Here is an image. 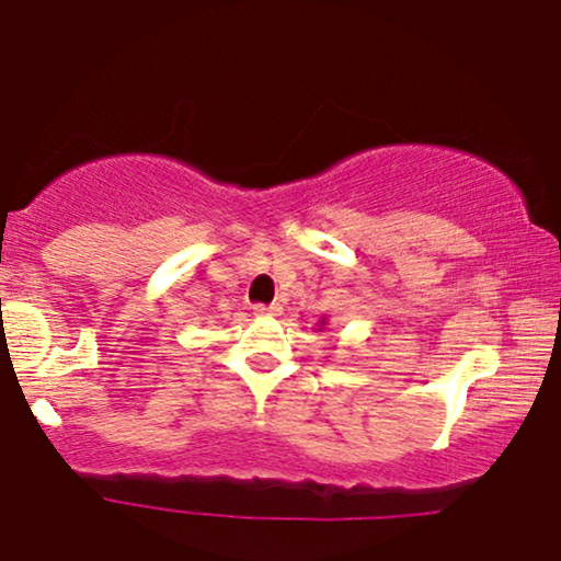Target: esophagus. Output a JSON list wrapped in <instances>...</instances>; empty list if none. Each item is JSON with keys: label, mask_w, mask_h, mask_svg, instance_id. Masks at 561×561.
<instances>
[{"label": "esophagus", "mask_w": 561, "mask_h": 561, "mask_svg": "<svg viewBox=\"0 0 561 561\" xmlns=\"http://www.w3.org/2000/svg\"><path fill=\"white\" fill-rule=\"evenodd\" d=\"M256 314H278L280 305H254Z\"/></svg>", "instance_id": "esophagus-1"}]
</instances>
